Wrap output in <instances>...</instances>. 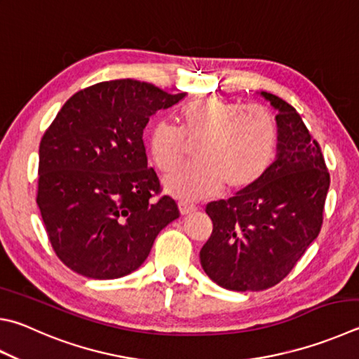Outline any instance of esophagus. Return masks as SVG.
I'll return each instance as SVG.
<instances>
[{"mask_svg": "<svg viewBox=\"0 0 359 359\" xmlns=\"http://www.w3.org/2000/svg\"><path fill=\"white\" fill-rule=\"evenodd\" d=\"M179 210H180L182 215H188V213H191V212L196 210V205L188 204V202H180V204H179Z\"/></svg>", "mask_w": 359, "mask_h": 359, "instance_id": "1", "label": "esophagus"}]
</instances>
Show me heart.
<instances>
[{
  "label": "heart",
  "instance_id": "1",
  "mask_svg": "<svg viewBox=\"0 0 359 359\" xmlns=\"http://www.w3.org/2000/svg\"><path fill=\"white\" fill-rule=\"evenodd\" d=\"M182 130L160 121L154 126L149 149L160 171L169 172L185 155V138L201 140L198 161L165 179V188L184 201L204 199L226 185L243 190L256 184L275 160L279 130L275 116L259 105L207 97L180 111Z\"/></svg>",
  "mask_w": 359,
  "mask_h": 359
}]
</instances>
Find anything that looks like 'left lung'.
I'll return each instance as SVG.
<instances>
[{
	"mask_svg": "<svg viewBox=\"0 0 359 359\" xmlns=\"http://www.w3.org/2000/svg\"><path fill=\"white\" fill-rule=\"evenodd\" d=\"M276 109L278 154L262 179L227 201L207 204L213 231L199 252L213 283L259 292L289 275L323 223L330 172L318 142L287 102L260 93Z\"/></svg>",
	"mask_w": 359,
	"mask_h": 359,
	"instance_id": "8db88e82",
	"label": "left lung"
}]
</instances>
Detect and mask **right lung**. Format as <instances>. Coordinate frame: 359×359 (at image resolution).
I'll return each mask as SVG.
<instances>
[{
  "label": "right lung",
  "instance_id": "right-lung-1",
  "mask_svg": "<svg viewBox=\"0 0 359 359\" xmlns=\"http://www.w3.org/2000/svg\"><path fill=\"white\" fill-rule=\"evenodd\" d=\"M187 94L113 80L78 90L43 133L37 205L56 256L78 275L122 278L140 269L158 232L179 218L147 166L149 117Z\"/></svg>",
  "mask_w": 359,
  "mask_h": 359
}]
</instances>
